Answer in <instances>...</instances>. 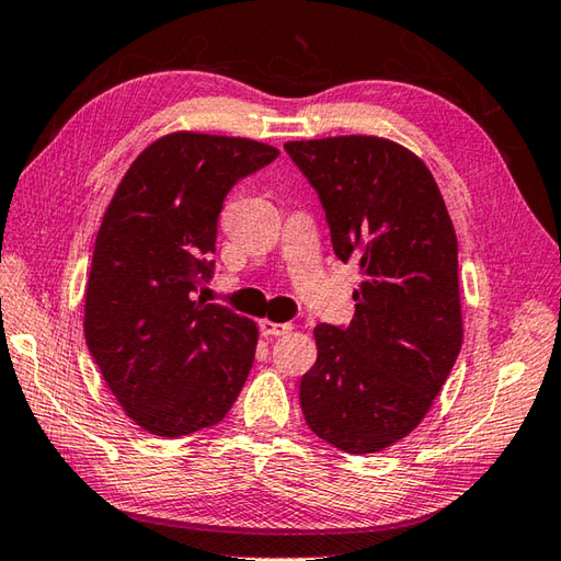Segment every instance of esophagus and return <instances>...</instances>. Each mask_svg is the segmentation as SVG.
<instances>
[{"mask_svg": "<svg viewBox=\"0 0 561 561\" xmlns=\"http://www.w3.org/2000/svg\"><path fill=\"white\" fill-rule=\"evenodd\" d=\"M259 329L264 335H268V339H276V335H285L288 331H293V323H276V321H261Z\"/></svg>", "mask_w": 561, "mask_h": 561, "instance_id": "esophagus-1", "label": "esophagus"}]
</instances>
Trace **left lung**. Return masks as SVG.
<instances>
[{"mask_svg":"<svg viewBox=\"0 0 561 561\" xmlns=\"http://www.w3.org/2000/svg\"><path fill=\"white\" fill-rule=\"evenodd\" d=\"M285 151L319 194L335 256L363 276L353 321L314 329L302 413L335 449L375 454L420 425L460 353L456 232L432 172L403 146L331 136Z\"/></svg>","mask_w":561,"mask_h":561,"instance_id":"1","label":"left lung"}]
</instances>
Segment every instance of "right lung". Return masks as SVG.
Masks as SVG:
<instances>
[{
  "label": "right lung",
  "mask_w": 561,
  "mask_h": 561,
  "mask_svg": "<svg viewBox=\"0 0 561 561\" xmlns=\"http://www.w3.org/2000/svg\"><path fill=\"white\" fill-rule=\"evenodd\" d=\"M278 148L194 131L168 134L134 160L98 230L85 345L136 425L184 437L238 401L256 351V323L196 300L214 276L228 192Z\"/></svg>",
  "instance_id": "add662e5"
}]
</instances>
